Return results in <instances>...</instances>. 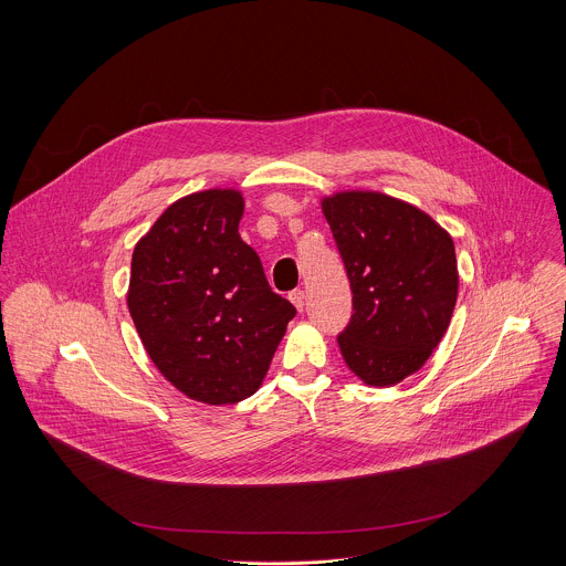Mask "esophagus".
<instances>
[{
    "instance_id": "obj_1",
    "label": "esophagus",
    "mask_w": 566,
    "mask_h": 566,
    "mask_svg": "<svg viewBox=\"0 0 566 566\" xmlns=\"http://www.w3.org/2000/svg\"><path fill=\"white\" fill-rule=\"evenodd\" d=\"M290 301L294 303V307H296L298 312H303V310H305V292H303V290H294V292H290Z\"/></svg>"
}]
</instances>
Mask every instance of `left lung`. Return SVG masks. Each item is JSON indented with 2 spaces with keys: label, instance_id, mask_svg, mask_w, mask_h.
<instances>
[{
  "label": "left lung",
  "instance_id": "obj_1",
  "mask_svg": "<svg viewBox=\"0 0 566 566\" xmlns=\"http://www.w3.org/2000/svg\"><path fill=\"white\" fill-rule=\"evenodd\" d=\"M323 213L346 268L353 316L337 335L368 386L403 381L431 357L458 301L451 235L427 213L377 191H342Z\"/></svg>",
  "mask_w": 566,
  "mask_h": 566
}]
</instances>
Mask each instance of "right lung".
<instances>
[{
    "instance_id": "right-lung-1",
    "label": "right lung",
    "mask_w": 566,
    "mask_h": 566,
    "mask_svg": "<svg viewBox=\"0 0 566 566\" xmlns=\"http://www.w3.org/2000/svg\"><path fill=\"white\" fill-rule=\"evenodd\" d=\"M235 189L185 196L133 252L128 310L163 377L193 401L252 397L296 316L240 238Z\"/></svg>"
}]
</instances>
